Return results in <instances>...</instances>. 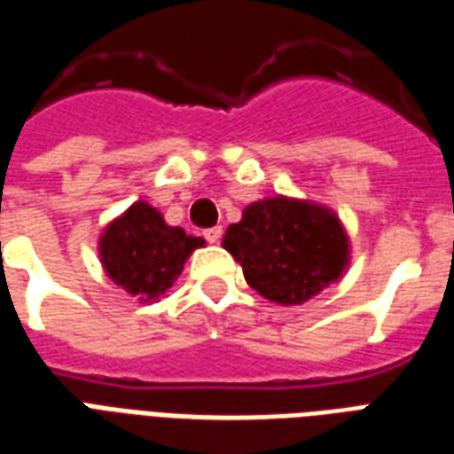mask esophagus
I'll return each instance as SVG.
<instances>
[{"instance_id":"1","label":"esophagus","mask_w":454,"mask_h":454,"mask_svg":"<svg viewBox=\"0 0 454 454\" xmlns=\"http://www.w3.org/2000/svg\"><path fill=\"white\" fill-rule=\"evenodd\" d=\"M221 236H223V228L221 226L207 228V231H204V238H207L208 243H218V240H221Z\"/></svg>"}]
</instances>
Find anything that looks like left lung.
Listing matches in <instances>:
<instances>
[{
    "label": "left lung",
    "instance_id": "8db88e82",
    "mask_svg": "<svg viewBox=\"0 0 454 454\" xmlns=\"http://www.w3.org/2000/svg\"><path fill=\"white\" fill-rule=\"evenodd\" d=\"M223 247L243 267L257 294L296 306L338 282L350 265V240L342 221L309 199L267 197L243 208Z\"/></svg>",
    "mask_w": 454,
    "mask_h": 454
}]
</instances>
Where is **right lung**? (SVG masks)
<instances>
[{"label": "right lung", "instance_id": "right-lung-1", "mask_svg": "<svg viewBox=\"0 0 454 454\" xmlns=\"http://www.w3.org/2000/svg\"><path fill=\"white\" fill-rule=\"evenodd\" d=\"M204 238L169 226L148 201L130 204L99 236V262L114 285L138 301H158Z\"/></svg>", "mask_w": 454, "mask_h": 454}]
</instances>
